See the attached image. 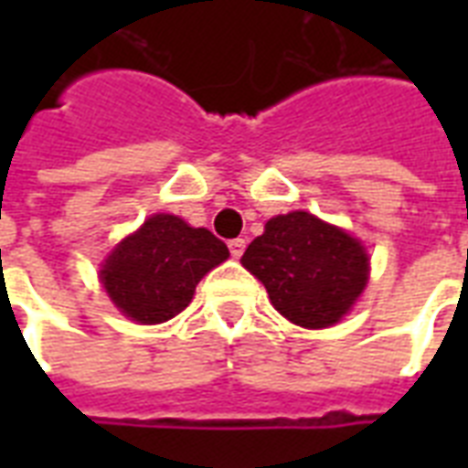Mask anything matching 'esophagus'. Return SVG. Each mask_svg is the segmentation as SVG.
<instances>
[{"instance_id":"esophagus-1","label":"esophagus","mask_w":468,"mask_h":468,"mask_svg":"<svg viewBox=\"0 0 468 468\" xmlns=\"http://www.w3.org/2000/svg\"><path fill=\"white\" fill-rule=\"evenodd\" d=\"M245 245H248V242L242 240V238H235V240L228 242V250H230V255H233V260H240L242 252H245Z\"/></svg>"}]
</instances>
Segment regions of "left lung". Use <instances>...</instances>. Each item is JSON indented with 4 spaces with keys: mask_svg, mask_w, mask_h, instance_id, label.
Instances as JSON below:
<instances>
[{
    "mask_svg": "<svg viewBox=\"0 0 468 468\" xmlns=\"http://www.w3.org/2000/svg\"><path fill=\"white\" fill-rule=\"evenodd\" d=\"M240 262L262 282L271 306L311 330L342 320L369 282L362 242L308 211L267 220Z\"/></svg>",
    "mask_w": 468,
    "mask_h": 468,
    "instance_id": "obj_1",
    "label": "left lung"
}]
</instances>
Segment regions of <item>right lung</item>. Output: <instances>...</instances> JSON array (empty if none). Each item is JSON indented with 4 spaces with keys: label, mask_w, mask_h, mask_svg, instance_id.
I'll return each instance as SVG.
<instances>
[{
    "label": "right lung",
    "mask_w": 468,
    "mask_h": 468,
    "mask_svg": "<svg viewBox=\"0 0 468 468\" xmlns=\"http://www.w3.org/2000/svg\"><path fill=\"white\" fill-rule=\"evenodd\" d=\"M228 257L226 242L211 230L155 213L112 250L99 277L126 318L155 325L189 306L198 282Z\"/></svg>",
    "instance_id": "add662e5"
}]
</instances>
